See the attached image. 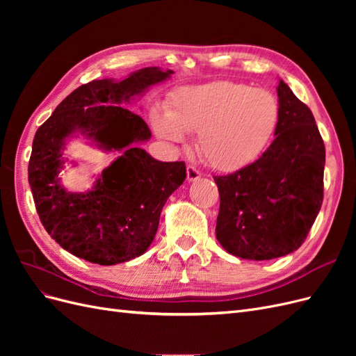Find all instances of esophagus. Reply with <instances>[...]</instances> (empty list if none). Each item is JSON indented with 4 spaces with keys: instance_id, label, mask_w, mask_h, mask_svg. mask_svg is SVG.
Wrapping results in <instances>:
<instances>
[{
    "instance_id": "34e87169",
    "label": "esophagus",
    "mask_w": 356,
    "mask_h": 356,
    "mask_svg": "<svg viewBox=\"0 0 356 356\" xmlns=\"http://www.w3.org/2000/svg\"><path fill=\"white\" fill-rule=\"evenodd\" d=\"M186 172H187V181H188V182H193V181H197V179H200V172H199L195 166L188 165Z\"/></svg>"
}]
</instances>
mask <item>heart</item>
I'll list each match as a JSON object with an SVG mask.
<instances>
[{"mask_svg": "<svg viewBox=\"0 0 356 356\" xmlns=\"http://www.w3.org/2000/svg\"><path fill=\"white\" fill-rule=\"evenodd\" d=\"M281 118L276 96L234 81H212L177 90L168 115H156V132L181 141L182 132L196 134L204 163L220 172H234L261 156Z\"/></svg>", "mask_w": 356, "mask_h": 356, "instance_id": "heart-1", "label": "heart"}]
</instances>
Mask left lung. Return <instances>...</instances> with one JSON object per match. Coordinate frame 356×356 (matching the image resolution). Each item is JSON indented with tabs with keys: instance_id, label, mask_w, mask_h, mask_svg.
Returning a JSON list of instances; mask_svg holds the SVG:
<instances>
[{
	"instance_id": "8db88e82",
	"label": "left lung",
	"mask_w": 356,
	"mask_h": 356,
	"mask_svg": "<svg viewBox=\"0 0 356 356\" xmlns=\"http://www.w3.org/2000/svg\"><path fill=\"white\" fill-rule=\"evenodd\" d=\"M276 138L254 163L213 177L220 191L217 239L246 260L294 252L307 238L324 199L325 147L306 104L279 80Z\"/></svg>"
}]
</instances>
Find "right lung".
Returning a JSON list of instances; mask_svg holds the SVG:
<instances>
[{
    "instance_id": "right-lung-1",
    "label": "right lung",
    "mask_w": 356,
    "mask_h": 356,
    "mask_svg": "<svg viewBox=\"0 0 356 356\" xmlns=\"http://www.w3.org/2000/svg\"><path fill=\"white\" fill-rule=\"evenodd\" d=\"M172 71L139 70L123 81L93 80L70 93L34 136L28 181L46 232L63 250L101 266L124 263L153 242L161 208L186 179L184 161H159L134 145L152 136L141 117L120 105ZM81 130L122 156L88 193L58 184L63 139Z\"/></svg>"
}]
</instances>
